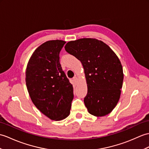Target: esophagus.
Wrapping results in <instances>:
<instances>
[{
	"label": "esophagus",
	"mask_w": 149,
	"mask_h": 149,
	"mask_svg": "<svg viewBox=\"0 0 149 149\" xmlns=\"http://www.w3.org/2000/svg\"><path fill=\"white\" fill-rule=\"evenodd\" d=\"M73 81H74V82L75 83H77V81H78V79H77V77H76V76H75V77H74V79H73Z\"/></svg>",
	"instance_id": "esophagus-1"
}]
</instances>
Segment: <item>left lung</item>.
I'll list each match as a JSON object with an SVG mask.
<instances>
[{"mask_svg": "<svg viewBox=\"0 0 149 149\" xmlns=\"http://www.w3.org/2000/svg\"><path fill=\"white\" fill-rule=\"evenodd\" d=\"M65 49L84 68L88 86L84 102L89 113L102 117L111 112L119 100L124 79L116 53L102 40L91 38L70 41Z\"/></svg>", "mask_w": 149, "mask_h": 149, "instance_id": "8db88e82", "label": "left lung"}]
</instances>
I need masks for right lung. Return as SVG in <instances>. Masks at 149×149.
<instances>
[{"mask_svg":"<svg viewBox=\"0 0 149 149\" xmlns=\"http://www.w3.org/2000/svg\"><path fill=\"white\" fill-rule=\"evenodd\" d=\"M66 43L49 40L33 52L26 69V84L30 98L51 120H61L70 112L73 86L62 70L60 52Z\"/></svg>","mask_w":149,"mask_h":149,"instance_id":"obj_1","label":"right lung"}]
</instances>
